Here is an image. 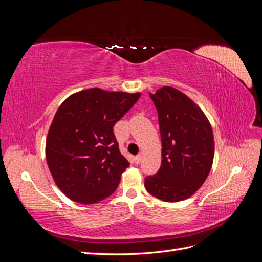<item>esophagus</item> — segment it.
<instances>
[{
	"instance_id": "esophagus-1",
	"label": "esophagus",
	"mask_w": 262,
	"mask_h": 262,
	"mask_svg": "<svg viewBox=\"0 0 262 262\" xmlns=\"http://www.w3.org/2000/svg\"><path fill=\"white\" fill-rule=\"evenodd\" d=\"M141 161H142V155H141V154L134 157V162H136V164H140Z\"/></svg>"
}]
</instances>
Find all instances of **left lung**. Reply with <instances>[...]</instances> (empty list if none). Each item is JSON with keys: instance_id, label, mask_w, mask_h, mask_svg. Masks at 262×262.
<instances>
[{"instance_id": "obj_1", "label": "left lung", "mask_w": 262, "mask_h": 262, "mask_svg": "<svg viewBox=\"0 0 262 262\" xmlns=\"http://www.w3.org/2000/svg\"><path fill=\"white\" fill-rule=\"evenodd\" d=\"M158 114L162 165L145 178V188L165 202H178L194 194L208 178L214 158L210 121L195 102L170 86L149 93Z\"/></svg>"}]
</instances>
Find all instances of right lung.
Wrapping results in <instances>:
<instances>
[{
	"mask_svg": "<svg viewBox=\"0 0 262 262\" xmlns=\"http://www.w3.org/2000/svg\"><path fill=\"white\" fill-rule=\"evenodd\" d=\"M140 96L94 87L62 102L47 136L46 160L55 185L69 199L93 204L115 192L130 164L113 128Z\"/></svg>",
	"mask_w": 262,
	"mask_h": 262,
	"instance_id": "1",
	"label": "right lung"
}]
</instances>
